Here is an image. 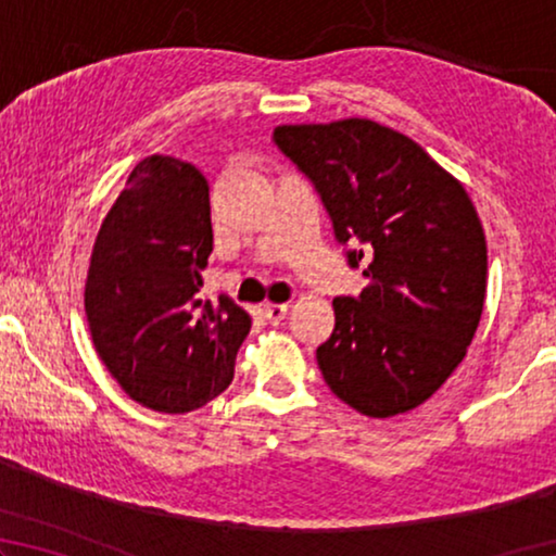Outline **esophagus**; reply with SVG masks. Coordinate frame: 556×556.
<instances>
[{
	"label": "esophagus",
	"instance_id": "1",
	"mask_svg": "<svg viewBox=\"0 0 556 556\" xmlns=\"http://www.w3.org/2000/svg\"><path fill=\"white\" fill-rule=\"evenodd\" d=\"M288 314V303H263V316L268 321H280Z\"/></svg>",
	"mask_w": 556,
	"mask_h": 556
}]
</instances>
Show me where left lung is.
<instances>
[{
  "instance_id": "obj_1",
  "label": "left lung",
  "mask_w": 556,
  "mask_h": 556,
  "mask_svg": "<svg viewBox=\"0 0 556 556\" xmlns=\"http://www.w3.org/2000/svg\"><path fill=\"white\" fill-rule=\"evenodd\" d=\"M273 143L321 197L369 286L333 299L318 369L367 417L415 409L453 375L485 299V235L458 179L420 143L367 118L278 126Z\"/></svg>"
}]
</instances>
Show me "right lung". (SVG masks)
<instances>
[{
  "mask_svg": "<svg viewBox=\"0 0 556 556\" xmlns=\"http://www.w3.org/2000/svg\"><path fill=\"white\" fill-rule=\"evenodd\" d=\"M210 253L204 174L162 154L136 164L98 230L86 316L116 382L156 413H189L225 392L253 324L230 295L200 299Z\"/></svg>",
  "mask_w": 556,
  "mask_h": 556,
  "instance_id": "right-lung-1",
  "label": "right lung"
}]
</instances>
